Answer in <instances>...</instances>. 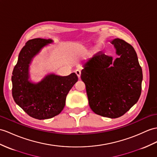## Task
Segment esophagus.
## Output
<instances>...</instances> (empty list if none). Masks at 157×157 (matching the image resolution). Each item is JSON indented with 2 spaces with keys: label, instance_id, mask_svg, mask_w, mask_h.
Wrapping results in <instances>:
<instances>
[{
  "label": "esophagus",
  "instance_id": "34e87169",
  "mask_svg": "<svg viewBox=\"0 0 157 157\" xmlns=\"http://www.w3.org/2000/svg\"><path fill=\"white\" fill-rule=\"evenodd\" d=\"M75 72H76V75H77V76L78 77V78H81V70H79V69L76 70V71H75Z\"/></svg>",
  "mask_w": 157,
  "mask_h": 157
}]
</instances>
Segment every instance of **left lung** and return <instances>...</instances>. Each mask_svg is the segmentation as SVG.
I'll list each match as a JSON object with an SVG mask.
<instances>
[{"label": "left lung", "mask_w": 157, "mask_h": 157, "mask_svg": "<svg viewBox=\"0 0 157 157\" xmlns=\"http://www.w3.org/2000/svg\"><path fill=\"white\" fill-rule=\"evenodd\" d=\"M119 56L99 52L89 59L81 71L89 106L98 115L115 118L123 116L139 101L143 72L132 46L115 39L110 42Z\"/></svg>", "instance_id": "1"}]
</instances>
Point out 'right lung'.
<instances>
[{"label":"right lung","instance_id":"1","mask_svg":"<svg viewBox=\"0 0 157 157\" xmlns=\"http://www.w3.org/2000/svg\"><path fill=\"white\" fill-rule=\"evenodd\" d=\"M51 39L29 40L22 48L12 76V94L15 102L30 117L36 119L54 117L63 110L68 92L77 82L75 72L61 76L50 74L41 81H29V64L40 50L52 43Z\"/></svg>","mask_w":157,"mask_h":157}]
</instances>
